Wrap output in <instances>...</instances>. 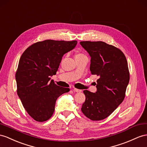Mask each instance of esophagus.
<instances>
[{"instance_id":"obj_1","label":"esophagus","mask_w":147,"mask_h":147,"mask_svg":"<svg viewBox=\"0 0 147 147\" xmlns=\"http://www.w3.org/2000/svg\"><path fill=\"white\" fill-rule=\"evenodd\" d=\"M73 91H74V92H81L82 91V90L78 89H76V88H74V89H73Z\"/></svg>"}]
</instances>
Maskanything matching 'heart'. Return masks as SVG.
<instances>
[{"label":"heart","mask_w":147,"mask_h":147,"mask_svg":"<svg viewBox=\"0 0 147 147\" xmlns=\"http://www.w3.org/2000/svg\"><path fill=\"white\" fill-rule=\"evenodd\" d=\"M85 56L84 54L81 53H77L76 55V57H81V56Z\"/></svg>","instance_id":"heart-1"}]
</instances>
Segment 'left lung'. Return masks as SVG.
Masks as SVG:
<instances>
[{"label": "left lung", "instance_id": "obj_1", "mask_svg": "<svg viewBox=\"0 0 147 147\" xmlns=\"http://www.w3.org/2000/svg\"><path fill=\"white\" fill-rule=\"evenodd\" d=\"M91 56L90 71L97 75V92L83 91L86 100L81 108L84 115L94 121L107 118L122 102L130 74L123 53L103 41H81Z\"/></svg>", "mask_w": 147, "mask_h": 147}]
</instances>
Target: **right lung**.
I'll use <instances>...</instances> for the list:
<instances>
[{
    "instance_id": "right-lung-1",
    "label": "right lung",
    "mask_w": 147,
    "mask_h": 147,
    "mask_svg": "<svg viewBox=\"0 0 147 147\" xmlns=\"http://www.w3.org/2000/svg\"><path fill=\"white\" fill-rule=\"evenodd\" d=\"M77 43L76 40L38 41L22 55L16 74L17 92L25 111L36 121L50 119L56 99L69 91V88H59L50 81V76L56 74L63 56Z\"/></svg>"
}]
</instances>
